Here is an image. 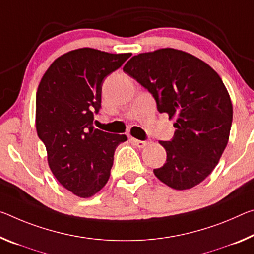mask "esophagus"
Wrapping results in <instances>:
<instances>
[{
  "mask_svg": "<svg viewBox=\"0 0 254 254\" xmlns=\"http://www.w3.org/2000/svg\"><path fill=\"white\" fill-rule=\"evenodd\" d=\"M131 141L133 142L138 148H144V147H146L147 144L149 143L148 141H141V140H136V139H134V138H132Z\"/></svg>",
  "mask_w": 254,
  "mask_h": 254,
  "instance_id": "obj_1",
  "label": "esophagus"
}]
</instances>
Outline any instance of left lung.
<instances>
[{
  "mask_svg": "<svg viewBox=\"0 0 254 254\" xmlns=\"http://www.w3.org/2000/svg\"><path fill=\"white\" fill-rule=\"evenodd\" d=\"M123 71L154 96L157 110L174 120L167 154L157 179L189 190L214 171L227 146L233 120L231 97L218 73L202 60L175 48L134 55Z\"/></svg>",
  "mask_w": 254,
  "mask_h": 254,
  "instance_id": "obj_1",
  "label": "left lung"
}]
</instances>
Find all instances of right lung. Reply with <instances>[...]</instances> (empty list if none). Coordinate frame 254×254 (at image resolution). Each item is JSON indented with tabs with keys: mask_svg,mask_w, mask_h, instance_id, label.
Listing matches in <instances>:
<instances>
[{
	"mask_svg": "<svg viewBox=\"0 0 254 254\" xmlns=\"http://www.w3.org/2000/svg\"><path fill=\"white\" fill-rule=\"evenodd\" d=\"M130 56L78 48L59 56L39 82L37 134L55 179L79 198H90L105 187L115 149L127 140L126 134L95 128L92 121L100 108L104 79Z\"/></svg>",
	"mask_w": 254,
	"mask_h": 254,
	"instance_id": "add662e5",
	"label": "right lung"
}]
</instances>
